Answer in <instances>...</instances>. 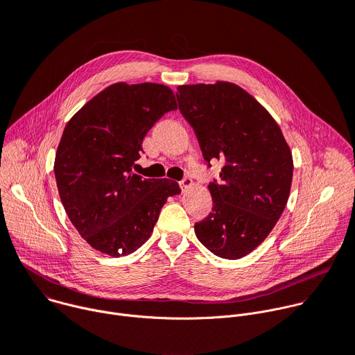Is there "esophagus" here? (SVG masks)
I'll return each mask as SVG.
<instances>
[{
	"label": "esophagus",
	"mask_w": 355,
	"mask_h": 355,
	"mask_svg": "<svg viewBox=\"0 0 355 355\" xmlns=\"http://www.w3.org/2000/svg\"><path fill=\"white\" fill-rule=\"evenodd\" d=\"M191 185H192V180H191L189 177H184V178L180 181V187L182 188V191L188 189Z\"/></svg>",
	"instance_id": "obj_1"
}]
</instances>
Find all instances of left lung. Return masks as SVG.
<instances>
[{
    "mask_svg": "<svg viewBox=\"0 0 355 355\" xmlns=\"http://www.w3.org/2000/svg\"><path fill=\"white\" fill-rule=\"evenodd\" d=\"M178 107L202 155L222 160L220 181L208 185L212 212L195 234L215 256L237 260L270 234L289 198L291 148L270 112L236 84L180 85Z\"/></svg>",
    "mask_w": 355,
    "mask_h": 355,
    "instance_id": "8db88e82",
    "label": "left lung"
}]
</instances>
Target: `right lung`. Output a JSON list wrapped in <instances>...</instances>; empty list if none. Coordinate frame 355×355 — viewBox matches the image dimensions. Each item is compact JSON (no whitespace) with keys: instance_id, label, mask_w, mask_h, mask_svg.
I'll return each mask as SVG.
<instances>
[{"instance_id":"1","label":"right lung","mask_w":355,"mask_h":355,"mask_svg":"<svg viewBox=\"0 0 355 355\" xmlns=\"http://www.w3.org/2000/svg\"><path fill=\"white\" fill-rule=\"evenodd\" d=\"M177 108L166 85L116 83L66 125L55 159L58 189L69 219L95 250L111 257L136 251L167 198L181 192L175 181L132 171L147 132Z\"/></svg>"}]
</instances>
